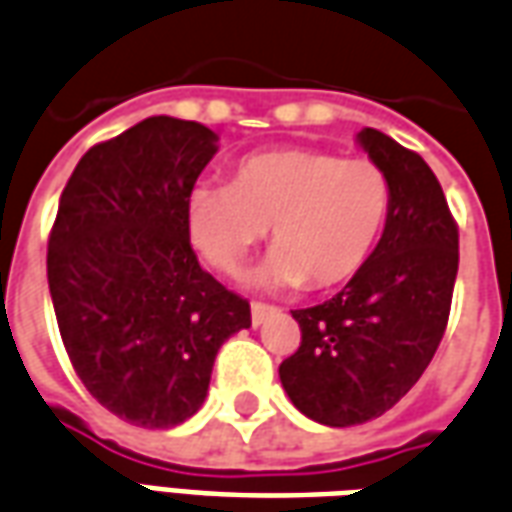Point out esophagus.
<instances>
[{"label":"esophagus","mask_w":512,"mask_h":512,"mask_svg":"<svg viewBox=\"0 0 512 512\" xmlns=\"http://www.w3.org/2000/svg\"><path fill=\"white\" fill-rule=\"evenodd\" d=\"M271 313H274V307L263 305V302H252V324H255V327H260Z\"/></svg>","instance_id":"1"}]
</instances>
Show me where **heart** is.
Listing matches in <instances>:
<instances>
[{
	"mask_svg": "<svg viewBox=\"0 0 512 512\" xmlns=\"http://www.w3.org/2000/svg\"><path fill=\"white\" fill-rule=\"evenodd\" d=\"M391 213V182L363 160L318 149L244 157L230 185L199 182L188 194V235L213 268L235 274L271 227L274 252L249 280L260 288L327 291L363 271Z\"/></svg>",
	"mask_w": 512,
	"mask_h": 512,
	"instance_id": "obj_1",
	"label": "heart"
}]
</instances>
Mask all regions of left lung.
<instances>
[{
    "instance_id": "8db88e82",
    "label": "left lung",
    "mask_w": 512,
    "mask_h": 512,
    "mask_svg": "<svg viewBox=\"0 0 512 512\" xmlns=\"http://www.w3.org/2000/svg\"><path fill=\"white\" fill-rule=\"evenodd\" d=\"M357 144L391 182L388 224L341 293L293 310L302 343L280 366L293 407L327 427L366 424L416 385L443 338L457 277V224L430 166L371 127Z\"/></svg>"
}]
</instances>
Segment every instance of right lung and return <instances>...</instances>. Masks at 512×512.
Listing matches in <instances>:
<instances>
[{
	"instance_id": "add662e5",
	"label": "right lung",
	"mask_w": 512,
	"mask_h": 512,
	"mask_svg": "<svg viewBox=\"0 0 512 512\" xmlns=\"http://www.w3.org/2000/svg\"><path fill=\"white\" fill-rule=\"evenodd\" d=\"M219 152L196 121L152 116L88 149L66 182L46 277L82 385L113 416L169 430L202 407L249 302L199 266L188 194Z\"/></svg>"
}]
</instances>
